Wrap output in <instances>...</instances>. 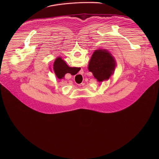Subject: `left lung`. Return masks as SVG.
Wrapping results in <instances>:
<instances>
[{"label": "left lung", "instance_id": "8db88e82", "mask_svg": "<svg viewBox=\"0 0 159 159\" xmlns=\"http://www.w3.org/2000/svg\"><path fill=\"white\" fill-rule=\"evenodd\" d=\"M116 62L106 50H96L90 60L88 69L98 82L108 80L115 71Z\"/></svg>", "mask_w": 159, "mask_h": 159}]
</instances>
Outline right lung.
Instances as JSON below:
<instances>
[{
    "mask_svg": "<svg viewBox=\"0 0 159 159\" xmlns=\"http://www.w3.org/2000/svg\"><path fill=\"white\" fill-rule=\"evenodd\" d=\"M53 70L56 76L60 79L63 78L65 75L67 73L72 74L79 72L78 68L69 66L60 57L55 60L53 64Z\"/></svg>",
    "mask_w": 159,
    "mask_h": 159,
    "instance_id": "obj_1",
    "label": "right lung"
}]
</instances>
